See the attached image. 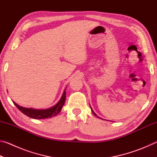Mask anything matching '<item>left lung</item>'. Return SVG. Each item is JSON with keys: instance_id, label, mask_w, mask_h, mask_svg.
I'll return each instance as SVG.
<instances>
[{"instance_id": "left-lung-1", "label": "left lung", "mask_w": 157, "mask_h": 157, "mask_svg": "<svg viewBox=\"0 0 157 157\" xmlns=\"http://www.w3.org/2000/svg\"><path fill=\"white\" fill-rule=\"evenodd\" d=\"M90 107H91V106H90ZM91 111H92V112H93V113H94V116H96V117H98V118H100V119H102V118H100V117H98L97 115H96V113H95V112H94V111H93V109H92V108H91Z\"/></svg>"}]
</instances>
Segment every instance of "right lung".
Here are the masks:
<instances>
[{
    "mask_svg": "<svg viewBox=\"0 0 157 157\" xmlns=\"http://www.w3.org/2000/svg\"><path fill=\"white\" fill-rule=\"evenodd\" d=\"M65 100L66 89L64 90V91H63V94L59 102H58L55 106H53V107L49 109H36L33 108H25L18 105L17 103L14 102V101H13V103H14V105L21 111V112L25 114L26 116L30 117V118L34 119H44L52 118L53 116H57V114L60 112L61 109H62L63 105H64Z\"/></svg>",
    "mask_w": 157,
    "mask_h": 157,
    "instance_id": "right-lung-1",
    "label": "right lung"
}]
</instances>
